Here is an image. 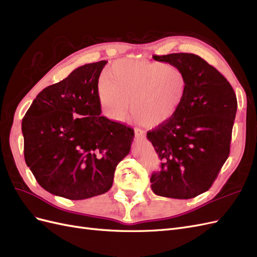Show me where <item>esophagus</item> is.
<instances>
[{"instance_id":"34e87169","label":"esophagus","mask_w":257,"mask_h":257,"mask_svg":"<svg viewBox=\"0 0 257 257\" xmlns=\"http://www.w3.org/2000/svg\"><path fill=\"white\" fill-rule=\"evenodd\" d=\"M135 137L137 139H144L145 138V132L142 130H135Z\"/></svg>"}]
</instances>
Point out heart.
<instances>
[{
	"label": "heart",
	"instance_id": "obj_1",
	"mask_svg": "<svg viewBox=\"0 0 257 257\" xmlns=\"http://www.w3.org/2000/svg\"><path fill=\"white\" fill-rule=\"evenodd\" d=\"M188 88L181 68L144 60L116 61L98 81L97 99L105 118L115 123L132 109L138 124L157 127L180 108Z\"/></svg>",
	"mask_w": 257,
	"mask_h": 257
}]
</instances>
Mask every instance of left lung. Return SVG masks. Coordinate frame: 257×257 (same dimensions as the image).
<instances>
[{
	"instance_id": "1",
	"label": "left lung",
	"mask_w": 257,
	"mask_h": 257,
	"mask_svg": "<svg viewBox=\"0 0 257 257\" xmlns=\"http://www.w3.org/2000/svg\"><path fill=\"white\" fill-rule=\"evenodd\" d=\"M182 69L188 88L176 114L147 138L162 161L151 176L159 196L189 199L208 191L230 150L237 112L234 89L216 68L193 53L153 56Z\"/></svg>"
}]
</instances>
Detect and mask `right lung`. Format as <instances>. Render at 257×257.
I'll return each mask as SVG.
<instances>
[{"instance_id": "right-lung-1", "label": "right lung", "mask_w": 257, "mask_h": 257, "mask_svg": "<svg viewBox=\"0 0 257 257\" xmlns=\"http://www.w3.org/2000/svg\"><path fill=\"white\" fill-rule=\"evenodd\" d=\"M107 61L77 67L38 93L22 120L25 160L43 189L72 200L109 191L134 130L100 115L98 78Z\"/></svg>"}]
</instances>
